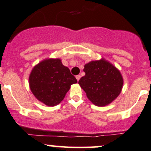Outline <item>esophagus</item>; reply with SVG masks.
Segmentation results:
<instances>
[{"instance_id": "34e87169", "label": "esophagus", "mask_w": 151, "mask_h": 151, "mask_svg": "<svg viewBox=\"0 0 151 151\" xmlns=\"http://www.w3.org/2000/svg\"><path fill=\"white\" fill-rule=\"evenodd\" d=\"M76 79H77V81H78L79 80H80V78H81V76H80V75L76 76Z\"/></svg>"}]
</instances>
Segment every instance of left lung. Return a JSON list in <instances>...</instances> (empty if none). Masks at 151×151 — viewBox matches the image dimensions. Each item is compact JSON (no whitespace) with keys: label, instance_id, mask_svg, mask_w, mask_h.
<instances>
[{"label":"left lung","instance_id":"8db88e82","mask_svg":"<svg viewBox=\"0 0 151 151\" xmlns=\"http://www.w3.org/2000/svg\"><path fill=\"white\" fill-rule=\"evenodd\" d=\"M86 75L78 81L86 96L94 105L105 106L121 93L123 78L116 66L105 60H92L84 65Z\"/></svg>","mask_w":151,"mask_h":151}]
</instances>
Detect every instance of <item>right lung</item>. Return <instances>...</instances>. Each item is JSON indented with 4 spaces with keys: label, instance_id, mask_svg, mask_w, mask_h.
Here are the masks:
<instances>
[{
    "label": "right lung",
    "instance_id": "1",
    "mask_svg": "<svg viewBox=\"0 0 151 151\" xmlns=\"http://www.w3.org/2000/svg\"><path fill=\"white\" fill-rule=\"evenodd\" d=\"M75 76L63 65L60 58H47L35 65L29 76L30 89L39 101L48 106L59 104L72 84Z\"/></svg>",
    "mask_w": 151,
    "mask_h": 151
}]
</instances>
